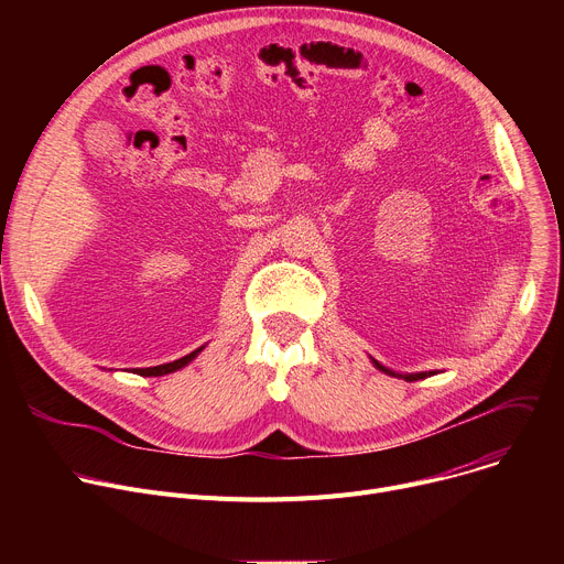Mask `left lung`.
I'll return each mask as SVG.
<instances>
[{"label": "left lung", "instance_id": "1", "mask_svg": "<svg viewBox=\"0 0 564 564\" xmlns=\"http://www.w3.org/2000/svg\"><path fill=\"white\" fill-rule=\"evenodd\" d=\"M375 366H377L379 370H383V372H389V375H393L391 370H387V368H383V366H379L377 361H375ZM427 375H432V372H419V375H404V379H406V381H416V379H425Z\"/></svg>", "mask_w": 564, "mask_h": 564}]
</instances>
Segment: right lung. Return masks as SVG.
<instances>
[{
    "mask_svg": "<svg viewBox=\"0 0 564 564\" xmlns=\"http://www.w3.org/2000/svg\"><path fill=\"white\" fill-rule=\"evenodd\" d=\"M200 349H196V351H192V354H187V357H183V359H177V361H173V364H164V366H155V368H132L137 375H141V377H160V375H169V372H173V370H181V368H185L196 354H198Z\"/></svg>",
    "mask_w": 564,
    "mask_h": 564,
    "instance_id": "right-lung-1",
    "label": "right lung"
}]
</instances>
